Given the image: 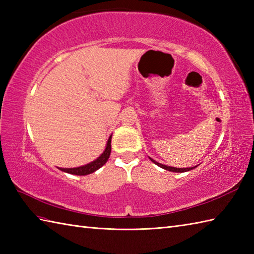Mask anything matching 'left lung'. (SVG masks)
<instances>
[{
    "mask_svg": "<svg viewBox=\"0 0 254 254\" xmlns=\"http://www.w3.org/2000/svg\"><path fill=\"white\" fill-rule=\"evenodd\" d=\"M149 159L152 160L155 165H157L158 167H160V168H163L165 170H168V171H172V172H186V171H190V170L196 168V167H197V166H194V167H190V168H176V167H170V166L160 164V163H158V161H156L150 157H149Z\"/></svg>",
    "mask_w": 254,
    "mask_h": 254,
    "instance_id": "obj_1",
    "label": "left lung"
}]
</instances>
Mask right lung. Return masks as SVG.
<instances>
[{
  "instance_id": "1",
  "label": "right lung",
  "mask_w": 254,
  "mask_h": 254,
  "mask_svg": "<svg viewBox=\"0 0 254 254\" xmlns=\"http://www.w3.org/2000/svg\"><path fill=\"white\" fill-rule=\"evenodd\" d=\"M111 136L112 135H110V137L108 138V142H107L104 153H102L98 158L95 159L94 161H91V163H89L87 165H84V166H80V167H75V168H59V167L58 168L61 171L66 172V174L76 175V176H86V175L93 174V172H95L96 170L101 168V167L107 163V160L109 159V156L111 153Z\"/></svg>"
}]
</instances>
